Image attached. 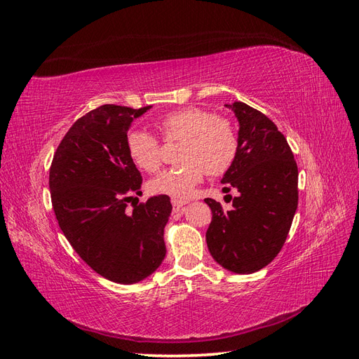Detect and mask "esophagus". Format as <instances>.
<instances>
[{"label": "esophagus", "instance_id": "obj_1", "mask_svg": "<svg viewBox=\"0 0 359 359\" xmlns=\"http://www.w3.org/2000/svg\"><path fill=\"white\" fill-rule=\"evenodd\" d=\"M171 203H172V209H174V212H177V210H180L183 206H187V204H188L189 201H187V200H177V198H172V200H171Z\"/></svg>", "mask_w": 359, "mask_h": 359}]
</instances>
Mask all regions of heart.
I'll return each mask as SVG.
<instances>
[{
    "label": "heart",
    "instance_id": "obj_1",
    "mask_svg": "<svg viewBox=\"0 0 359 359\" xmlns=\"http://www.w3.org/2000/svg\"><path fill=\"white\" fill-rule=\"evenodd\" d=\"M158 129L167 141H185L182 162L185 165L162 171L151 179L150 189L174 198L191 197L203 182L206 171L221 176L238 155V135L231 121L217 117L203 108H183L168 112L158 121ZM126 147L135 165L147 172L159 170L162 149L159 140L142 129L129 132Z\"/></svg>",
    "mask_w": 359,
    "mask_h": 359
}]
</instances>
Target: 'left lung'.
<instances>
[{"label": "left lung", "instance_id": "1", "mask_svg": "<svg viewBox=\"0 0 359 359\" xmlns=\"http://www.w3.org/2000/svg\"><path fill=\"white\" fill-rule=\"evenodd\" d=\"M230 108L239 121L238 155L224 172L222 191L236 188L233 209L212 198L206 231L213 260L234 273H252L280 252L298 209V167L287 140L275 123L243 102Z\"/></svg>", "mask_w": 359, "mask_h": 359}]
</instances>
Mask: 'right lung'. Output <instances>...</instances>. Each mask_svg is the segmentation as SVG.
<instances>
[{
    "instance_id": "right-lung-1",
    "label": "right lung",
    "mask_w": 359,
    "mask_h": 359,
    "mask_svg": "<svg viewBox=\"0 0 359 359\" xmlns=\"http://www.w3.org/2000/svg\"><path fill=\"white\" fill-rule=\"evenodd\" d=\"M150 108L102 105L90 111L61 140L49 170L61 231L91 269L118 284L146 280L167 252L170 197L153 196L126 210L142 182L128 153V130Z\"/></svg>"
}]
</instances>
